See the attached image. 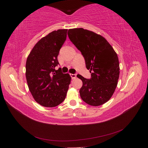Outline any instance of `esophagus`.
<instances>
[{"instance_id":"obj_1","label":"esophagus","mask_w":148,"mask_h":148,"mask_svg":"<svg viewBox=\"0 0 148 148\" xmlns=\"http://www.w3.org/2000/svg\"><path fill=\"white\" fill-rule=\"evenodd\" d=\"M71 76L72 77V79H76V74H71Z\"/></svg>"}]
</instances>
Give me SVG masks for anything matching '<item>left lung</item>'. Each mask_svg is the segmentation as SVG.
<instances>
[{
    "instance_id": "8db88e82",
    "label": "left lung",
    "mask_w": 148,
    "mask_h": 148,
    "mask_svg": "<svg viewBox=\"0 0 148 148\" xmlns=\"http://www.w3.org/2000/svg\"><path fill=\"white\" fill-rule=\"evenodd\" d=\"M71 41L81 51L90 79L81 75L83 81L81 98L88 104L99 106L111 98L118 84L119 64L118 55L107 40L99 34L82 28L68 30Z\"/></svg>"
}]
</instances>
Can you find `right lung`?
Returning a JSON list of instances; mask_svg holds the SVG:
<instances>
[{
  "label": "right lung",
  "instance_id": "add662e5",
  "mask_svg": "<svg viewBox=\"0 0 148 148\" xmlns=\"http://www.w3.org/2000/svg\"><path fill=\"white\" fill-rule=\"evenodd\" d=\"M67 29L53 31L34 46L26 62V79L36 101L44 107H55L65 99L71 77L55 70L60 49L67 37Z\"/></svg>",
  "mask_w": 148,
  "mask_h": 148
}]
</instances>
